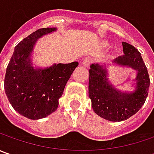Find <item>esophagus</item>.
Listing matches in <instances>:
<instances>
[{"label": "esophagus", "instance_id": "34e87169", "mask_svg": "<svg viewBox=\"0 0 154 154\" xmlns=\"http://www.w3.org/2000/svg\"><path fill=\"white\" fill-rule=\"evenodd\" d=\"M92 62V58L90 57V56H87V57H85L82 61V64L85 66V67H89L91 65V63Z\"/></svg>", "mask_w": 154, "mask_h": 154}]
</instances>
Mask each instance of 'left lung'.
<instances>
[{
	"label": "left lung",
	"mask_w": 154,
	"mask_h": 154,
	"mask_svg": "<svg viewBox=\"0 0 154 154\" xmlns=\"http://www.w3.org/2000/svg\"><path fill=\"white\" fill-rule=\"evenodd\" d=\"M123 55L114 62L137 70L136 90L123 93L116 90L106 79V70L98 64L89 69V98L95 113L106 120L121 122L134 115L145 103L148 95L150 79L140 53L133 45L122 42Z\"/></svg>",
	"instance_id": "8db88e82"
}]
</instances>
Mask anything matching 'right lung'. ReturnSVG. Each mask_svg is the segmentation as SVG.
<instances>
[{
    "instance_id": "obj_1",
    "label": "right lung",
    "mask_w": 154,
    "mask_h": 154,
    "mask_svg": "<svg viewBox=\"0 0 154 154\" xmlns=\"http://www.w3.org/2000/svg\"><path fill=\"white\" fill-rule=\"evenodd\" d=\"M54 31L56 28H41L20 42L6 70L8 99L16 111L29 119L44 118L56 110L64 87L79 64L59 63L44 70L32 68L30 55L37 39Z\"/></svg>"
}]
</instances>
